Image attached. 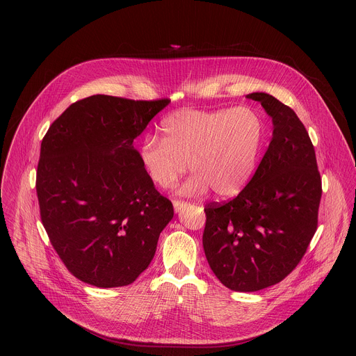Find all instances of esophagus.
<instances>
[{"label": "esophagus", "mask_w": 356, "mask_h": 356, "mask_svg": "<svg viewBox=\"0 0 356 356\" xmlns=\"http://www.w3.org/2000/svg\"><path fill=\"white\" fill-rule=\"evenodd\" d=\"M188 206V202H184V201H173V207H175V211L176 213H180L183 209H186Z\"/></svg>", "instance_id": "esophagus-1"}]
</instances>
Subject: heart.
Returning <instances> with one entry per match:
<instances>
[{
    "mask_svg": "<svg viewBox=\"0 0 356 356\" xmlns=\"http://www.w3.org/2000/svg\"><path fill=\"white\" fill-rule=\"evenodd\" d=\"M162 136L149 134L139 146V162L158 187H172L188 169L194 173L180 194L218 197L239 194L255 173L264 143V122L248 107L183 108L168 115Z\"/></svg>",
    "mask_w": 356,
    "mask_h": 356,
    "instance_id": "1",
    "label": "heart"
}]
</instances>
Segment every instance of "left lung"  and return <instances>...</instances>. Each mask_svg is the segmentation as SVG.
<instances>
[{
    "instance_id": "1",
    "label": "left lung",
    "mask_w": 356,
    "mask_h": 356,
    "mask_svg": "<svg viewBox=\"0 0 356 356\" xmlns=\"http://www.w3.org/2000/svg\"><path fill=\"white\" fill-rule=\"evenodd\" d=\"M272 118V140L246 187L209 204L202 246L214 275L234 291L282 282L317 229L321 177L314 146L296 113L268 92H250Z\"/></svg>"
}]
</instances>
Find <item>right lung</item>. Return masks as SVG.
<instances>
[{
	"label": "right lung",
	"mask_w": 356,
	"mask_h": 356,
	"mask_svg": "<svg viewBox=\"0 0 356 356\" xmlns=\"http://www.w3.org/2000/svg\"><path fill=\"white\" fill-rule=\"evenodd\" d=\"M169 99L106 94L72 104L47 129L36 173L42 224L66 268L97 287L128 286L155 257L172 202L134 147Z\"/></svg>",
	"instance_id": "right-lung-1"
}]
</instances>
